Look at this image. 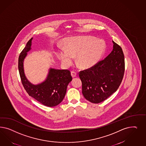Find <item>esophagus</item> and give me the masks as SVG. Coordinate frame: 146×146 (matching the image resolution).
Here are the masks:
<instances>
[{"mask_svg": "<svg viewBox=\"0 0 146 146\" xmlns=\"http://www.w3.org/2000/svg\"><path fill=\"white\" fill-rule=\"evenodd\" d=\"M71 75H72V76L73 77V78H75L76 76V75H77V74H76V73L75 72H71Z\"/></svg>", "mask_w": 146, "mask_h": 146, "instance_id": "obj_1", "label": "esophagus"}]
</instances>
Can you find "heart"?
I'll use <instances>...</instances> for the list:
<instances>
[{"label": "heart", "mask_w": 146, "mask_h": 146, "mask_svg": "<svg viewBox=\"0 0 146 146\" xmlns=\"http://www.w3.org/2000/svg\"><path fill=\"white\" fill-rule=\"evenodd\" d=\"M66 49H59L57 57L65 67L71 66L76 56V62L82 68L96 65L104 55L106 45L104 41L90 36L68 38L65 41Z\"/></svg>", "instance_id": "b5f03b06"}]
</instances>
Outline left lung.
Here are the masks:
<instances>
[{
	"instance_id": "left-lung-1",
	"label": "left lung",
	"mask_w": 146,
	"mask_h": 146,
	"mask_svg": "<svg viewBox=\"0 0 146 146\" xmlns=\"http://www.w3.org/2000/svg\"><path fill=\"white\" fill-rule=\"evenodd\" d=\"M113 50L104 60L80 72L82 93L93 103L103 102L119 88L124 76L125 60L122 49L112 40Z\"/></svg>"
}]
</instances>
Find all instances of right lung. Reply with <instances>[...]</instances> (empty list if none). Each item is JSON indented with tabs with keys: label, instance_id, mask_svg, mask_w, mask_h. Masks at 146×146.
Segmentation results:
<instances>
[{
	"label": "right lung",
	"instance_id": "right-lung-1",
	"mask_svg": "<svg viewBox=\"0 0 146 146\" xmlns=\"http://www.w3.org/2000/svg\"><path fill=\"white\" fill-rule=\"evenodd\" d=\"M32 40L33 38L27 42L19 57L18 68L22 84L29 95L41 104L49 107L56 106L63 100L67 86L72 80L70 71L50 68L45 80L38 84H33L27 78L23 66L27 53L31 50Z\"/></svg>",
	"mask_w": 146,
	"mask_h": 146
}]
</instances>
